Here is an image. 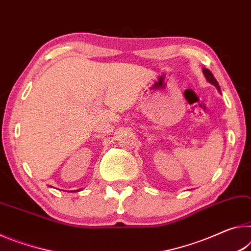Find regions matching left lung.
Returning a JSON list of instances; mask_svg holds the SVG:
<instances>
[{
	"label": "left lung",
	"mask_w": 251,
	"mask_h": 251,
	"mask_svg": "<svg viewBox=\"0 0 251 251\" xmlns=\"http://www.w3.org/2000/svg\"><path fill=\"white\" fill-rule=\"evenodd\" d=\"M202 72H203V75H204V76H206V79H207V81L209 82V83H211V84L215 85V87L217 88V90H218V91H220L219 83H218V82H217V80L215 79V76H213V75L211 73V71H209L208 69L203 68Z\"/></svg>",
	"instance_id": "left-lung-1"
}]
</instances>
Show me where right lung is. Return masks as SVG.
<instances>
[{
	"label": "right lung",
	"mask_w": 251,
	"mask_h": 251,
	"mask_svg": "<svg viewBox=\"0 0 251 251\" xmlns=\"http://www.w3.org/2000/svg\"><path fill=\"white\" fill-rule=\"evenodd\" d=\"M75 191H80V190H75ZM75 191H73V192H75ZM69 192H72V191H69Z\"/></svg>",
	"instance_id": "1"
}]
</instances>
